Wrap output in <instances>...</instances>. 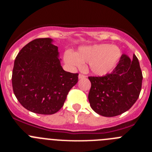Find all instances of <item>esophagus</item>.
<instances>
[{
  "mask_svg": "<svg viewBox=\"0 0 152 152\" xmlns=\"http://www.w3.org/2000/svg\"><path fill=\"white\" fill-rule=\"evenodd\" d=\"M86 77H87V76H86L85 75L82 74V73H80V74L79 75V79H85Z\"/></svg>",
  "mask_w": 152,
  "mask_h": 152,
  "instance_id": "esophagus-1",
  "label": "esophagus"
}]
</instances>
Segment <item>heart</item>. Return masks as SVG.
I'll return each instance as SVG.
<instances>
[{"label": "heart", "mask_w": 152, "mask_h": 152, "mask_svg": "<svg viewBox=\"0 0 152 152\" xmlns=\"http://www.w3.org/2000/svg\"><path fill=\"white\" fill-rule=\"evenodd\" d=\"M121 55V52L117 46L99 44L80 47L77 53L67 50L64 53V59L73 68H82L84 63H89L92 73L104 76L113 70Z\"/></svg>", "instance_id": "obj_1"}]
</instances>
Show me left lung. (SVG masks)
Listing matches in <instances>:
<instances>
[{
	"label": "left lung",
	"mask_w": 152,
	"mask_h": 152,
	"mask_svg": "<svg viewBox=\"0 0 152 152\" xmlns=\"http://www.w3.org/2000/svg\"><path fill=\"white\" fill-rule=\"evenodd\" d=\"M91 87L88 95L91 108L104 117L119 115L129 110L140 96L142 74L138 59L122 55L110 74L89 76Z\"/></svg>",
	"instance_id": "8db88e82"
}]
</instances>
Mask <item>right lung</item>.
I'll return each mask as SVG.
<instances>
[{"instance_id": "obj_1", "label": "right lung", "mask_w": 152, "mask_h": 152, "mask_svg": "<svg viewBox=\"0 0 152 152\" xmlns=\"http://www.w3.org/2000/svg\"><path fill=\"white\" fill-rule=\"evenodd\" d=\"M50 38H38L23 48L12 70L13 92L20 104L32 113L52 115L62 107L79 73L65 71L58 47Z\"/></svg>"}]
</instances>
